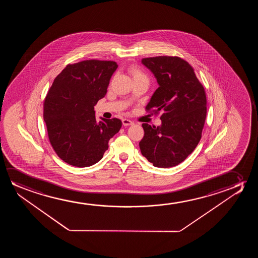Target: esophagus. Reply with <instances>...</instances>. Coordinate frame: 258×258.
Wrapping results in <instances>:
<instances>
[{"label": "esophagus", "mask_w": 258, "mask_h": 258, "mask_svg": "<svg viewBox=\"0 0 258 258\" xmlns=\"http://www.w3.org/2000/svg\"><path fill=\"white\" fill-rule=\"evenodd\" d=\"M122 124L124 126H131V125H133L134 122L128 119H122Z\"/></svg>", "instance_id": "1"}]
</instances>
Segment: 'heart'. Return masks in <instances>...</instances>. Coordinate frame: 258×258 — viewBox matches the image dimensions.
<instances>
[{
  "mask_svg": "<svg viewBox=\"0 0 258 258\" xmlns=\"http://www.w3.org/2000/svg\"><path fill=\"white\" fill-rule=\"evenodd\" d=\"M128 71H130V73H131V76H132L134 81H136V80H140V79H146V80H148V78L146 77V75H145L139 68L137 67V66H131Z\"/></svg>",
  "mask_w": 258,
  "mask_h": 258,
  "instance_id": "heart-1",
  "label": "heart"
}]
</instances>
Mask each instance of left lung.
I'll list each match as a JSON object with an SVG mask.
<instances>
[{"label": "left lung", "mask_w": 258, "mask_h": 258, "mask_svg": "<svg viewBox=\"0 0 258 258\" xmlns=\"http://www.w3.org/2000/svg\"><path fill=\"white\" fill-rule=\"evenodd\" d=\"M142 63L152 71L159 85L146 110L163 113L159 127L142 124V154L156 167L177 166L201 139L207 113L205 88L190 64L180 57L144 58Z\"/></svg>", "instance_id": "8db88e82"}]
</instances>
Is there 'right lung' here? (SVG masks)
<instances>
[{
  "label": "right lung",
  "mask_w": 258,
  "mask_h": 258,
  "mask_svg": "<svg viewBox=\"0 0 258 258\" xmlns=\"http://www.w3.org/2000/svg\"><path fill=\"white\" fill-rule=\"evenodd\" d=\"M117 68L113 60L68 64L47 92L43 116L50 144L69 165L86 167L99 162L120 131L121 120L101 118L98 122L94 111Z\"/></svg>",
  "instance_id": "1"
}]
</instances>
